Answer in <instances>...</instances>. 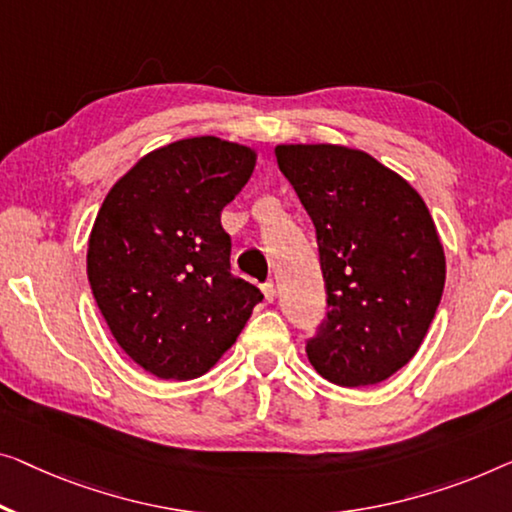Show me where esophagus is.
Returning <instances> with one entry per match:
<instances>
[{"instance_id": "34e87169", "label": "esophagus", "mask_w": 512, "mask_h": 512, "mask_svg": "<svg viewBox=\"0 0 512 512\" xmlns=\"http://www.w3.org/2000/svg\"><path fill=\"white\" fill-rule=\"evenodd\" d=\"M262 294H264V299L266 301H273V299H276V285H273V280H266L264 282V285H262Z\"/></svg>"}]
</instances>
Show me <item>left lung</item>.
I'll list each match as a JSON object with an SVG mask.
<instances>
[{"instance_id": "1", "label": "left lung", "mask_w": 512, "mask_h": 512, "mask_svg": "<svg viewBox=\"0 0 512 512\" xmlns=\"http://www.w3.org/2000/svg\"><path fill=\"white\" fill-rule=\"evenodd\" d=\"M280 172L317 232L326 319L305 352L338 386H370L411 361L446 282L423 197L370 154L338 144H278Z\"/></svg>"}]
</instances>
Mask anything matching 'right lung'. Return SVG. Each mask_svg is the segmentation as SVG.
Masks as SVG:
<instances>
[{"mask_svg": "<svg viewBox=\"0 0 512 512\" xmlns=\"http://www.w3.org/2000/svg\"><path fill=\"white\" fill-rule=\"evenodd\" d=\"M257 154L220 137L151 151L114 186L89 234L87 276L117 345L160 379H195L230 349L264 299L230 273L220 211Z\"/></svg>", "mask_w": 512, "mask_h": 512, "instance_id": "add662e5", "label": "right lung"}]
</instances>
